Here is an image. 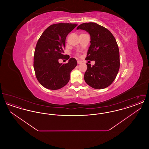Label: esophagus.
Instances as JSON below:
<instances>
[{
	"mask_svg": "<svg viewBox=\"0 0 149 149\" xmlns=\"http://www.w3.org/2000/svg\"><path fill=\"white\" fill-rule=\"evenodd\" d=\"M77 63H78V64H81V61L80 60H78V61H77Z\"/></svg>",
	"mask_w": 149,
	"mask_h": 149,
	"instance_id": "esophagus-1",
	"label": "esophagus"
}]
</instances>
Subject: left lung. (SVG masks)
<instances>
[{
  "label": "left lung",
  "instance_id": "left-lung-1",
  "mask_svg": "<svg viewBox=\"0 0 149 149\" xmlns=\"http://www.w3.org/2000/svg\"><path fill=\"white\" fill-rule=\"evenodd\" d=\"M77 29L90 34L91 44L85 60L95 62L92 67L86 64L85 82L94 89L106 88L113 83L120 69V52L116 40L108 29L95 23H84Z\"/></svg>",
  "mask_w": 149,
  "mask_h": 149
}]
</instances>
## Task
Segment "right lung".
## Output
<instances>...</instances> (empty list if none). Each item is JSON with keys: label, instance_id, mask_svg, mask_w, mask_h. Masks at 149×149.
Listing matches in <instances>:
<instances>
[{"label": "right lung", "instance_id": "1", "mask_svg": "<svg viewBox=\"0 0 149 149\" xmlns=\"http://www.w3.org/2000/svg\"><path fill=\"white\" fill-rule=\"evenodd\" d=\"M75 23H57L46 29L36 44L33 67L36 77L45 88L57 90L69 82L71 71L77 65L75 58H71L66 64H60L58 60L69 58L64 55L65 40L75 29Z\"/></svg>", "mask_w": 149, "mask_h": 149}]
</instances>
